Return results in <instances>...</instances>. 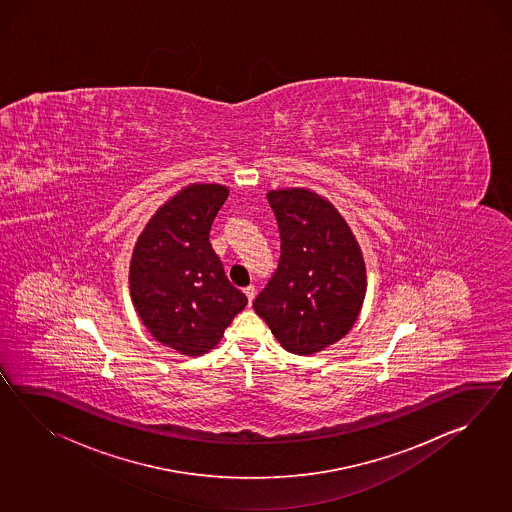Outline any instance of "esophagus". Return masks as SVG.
Segmentation results:
<instances>
[{
    "label": "esophagus",
    "mask_w": 512,
    "mask_h": 512,
    "mask_svg": "<svg viewBox=\"0 0 512 512\" xmlns=\"http://www.w3.org/2000/svg\"><path fill=\"white\" fill-rule=\"evenodd\" d=\"M244 294H246V297H248V301H250L251 305V301L255 299V286H253V284L246 286V288H244Z\"/></svg>",
    "instance_id": "1"
}]
</instances>
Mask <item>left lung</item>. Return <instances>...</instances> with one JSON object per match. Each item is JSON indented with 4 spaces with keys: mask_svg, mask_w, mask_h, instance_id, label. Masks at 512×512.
I'll list each match as a JSON object with an SVG mask.
<instances>
[{
    "mask_svg": "<svg viewBox=\"0 0 512 512\" xmlns=\"http://www.w3.org/2000/svg\"><path fill=\"white\" fill-rule=\"evenodd\" d=\"M281 235V259L253 301L288 353L316 354L353 329L367 273L353 229L327 198L305 187L266 193Z\"/></svg>",
    "mask_w": 512,
    "mask_h": 512,
    "instance_id": "1",
    "label": "left lung"
}]
</instances>
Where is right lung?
<instances>
[{"label": "right lung", "mask_w": 512, "mask_h": 512, "mask_svg": "<svg viewBox=\"0 0 512 512\" xmlns=\"http://www.w3.org/2000/svg\"><path fill=\"white\" fill-rule=\"evenodd\" d=\"M220 183H189L148 220L130 261L137 316L163 345L185 356L215 349L248 299L229 283L209 242L228 200Z\"/></svg>", "instance_id": "add662e5"}]
</instances>
